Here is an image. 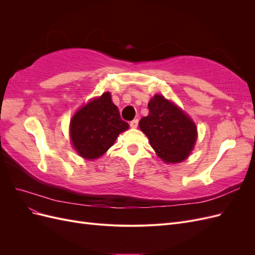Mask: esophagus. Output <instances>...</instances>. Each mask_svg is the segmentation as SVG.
<instances>
[{
	"label": "esophagus",
	"instance_id": "1",
	"mask_svg": "<svg viewBox=\"0 0 255 255\" xmlns=\"http://www.w3.org/2000/svg\"><path fill=\"white\" fill-rule=\"evenodd\" d=\"M129 126H130V128H137V126H138V119H134V120H132V121H130V123H129Z\"/></svg>",
	"mask_w": 255,
	"mask_h": 255
}]
</instances>
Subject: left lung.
I'll return each mask as SVG.
<instances>
[{"label":"left lung","instance_id":"1","mask_svg":"<svg viewBox=\"0 0 255 255\" xmlns=\"http://www.w3.org/2000/svg\"><path fill=\"white\" fill-rule=\"evenodd\" d=\"M148 107L149 115L139 121L140 129L161 159L180 163L189 155L197 140L195 123L163 96H154Z\"/></svg>","mask_w":255,"mask_h":255}]
</instances>
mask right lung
<instances>
[{
	"label": "right lung",
	"mask_w": 255,
	"mask_h": 255,
	"mask_svg": "<svg viewBox=\"0 0 255 255\" xmlns=\"http://www.w3.org/2000/svg\"><path fill=\"white\" fill-rule=\"evenodd\" d=\"M128 128L122 120L110 92L94 99L76 112L70 122V136L75 150L87 159H95L104 154Z\"/></svg>",
	"instance_id": "1"
}]
</instances>
